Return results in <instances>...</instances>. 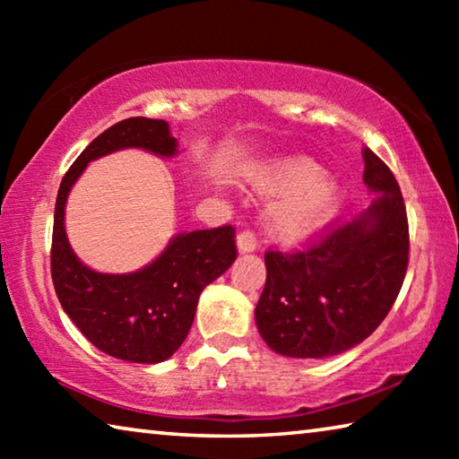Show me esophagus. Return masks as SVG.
I'll use <instances>...</instances> for the list:
<instances>
[{
	"instance_id": "34e87169",
	"label": "esophagus",
	"mask_w": 459,
	"mask_h": 459,
	"mask_svg": "<svg viewBox=\"0 0 459 459\" xmlns=\"http://www.w3.org/2000/svg\"><path fill=\"white\" fill-rule=\"evenodd\" d=\"M237 247L240 253H251L257 248V237H255L253 230H240L238 237H237Z\"/></svg>"
}]
</instances>
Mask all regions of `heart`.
Listing matches in <instances>:
<instances>
[{"instance_id":"heart-1","label":"heart","mask_w":459,"mask_h":459,"mask_svg":"<svg viewBox=\"0 0 459 459\" xmlns=\"http://www.w3.org/2000/svg\"><path fill=\"white\" fill-rule=\"evenodd\" d=\"M255 188L265 196H283L269 212L271 230L295 243L320 230L336 212L340 186L325 178L324 168L309 158H283L261 169Z\"/></svg>"}]
</instances>
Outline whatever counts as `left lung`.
Segmentation results:
<instances>
[{
	"instance_id": "8db88e82",
	"label": "left lung",
	"mask_w": 459,
	"mask_h": 459,
	"mask_svg": "<svg viewBox=\"0 0 459 459\" xmlns=\"http://www.w3.org/2000/svg\"><path fill=\"white\" fill-rule=\"evenodd\" d=\"M362 180L380 196L367 212L281 253H265L267 281L255 320L271 351L324 359L360 344L397 299L409 265V222L399 182L364 147Z\"/></svg>"
}]
</instances>
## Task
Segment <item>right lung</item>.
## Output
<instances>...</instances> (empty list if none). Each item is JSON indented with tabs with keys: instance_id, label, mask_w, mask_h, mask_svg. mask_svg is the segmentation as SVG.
<instances>
[{
	"instance_id": "obj_1",
	"label": "right lung",
	"mask_w": 459,
	"mask_h": 459,
	"mask_svg": "<svg viewBox=\"0 0 459 459\" xmlns=\"http://www.w3.org/2000/svg\"><path fill=\"white\" fill-rule=\"evenodd\" d=\"M123 147L174 155L176 139L164 119L147 117L123 119L92 139L60 182L50 271L60 306L84 338L115 359L153 364L182 346L202 290L237 259L235 227L222 224L178 235L152 265L135 273L107 275L84 267L66 240V196L91 160Z\"/></svg>"
}]
</instances>
